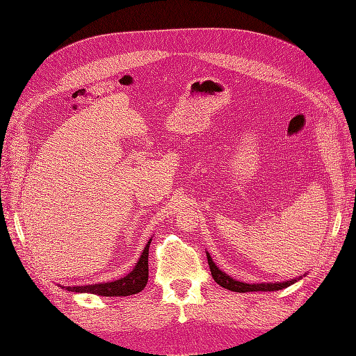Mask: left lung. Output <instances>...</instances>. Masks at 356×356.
<instances>
[{"mask_svg": "<svg viewBox=\"0 0 356 356\" xmlns=\"http://www.w3.org/2000/svg\"><path fill=\"white\" fill-rule=\"evenodd\" d=\"M208 264H209L213 281L217 282L220 286H222L225 289H230V291H236V293H250V291H277V289H284L289 285H293L294 282H297V279H293V281H286V282H281V284H277V282L276 284H245V282L234 281L233 277L221 272L220 268L213 264L209 254H208Z\"/></svg>", "mask_w": 356, "mask_h": 356, "instance_id": "1", "label": "left lung"}]
</instances>
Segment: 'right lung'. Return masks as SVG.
Listing matches in <instances>:
<instances>
[{"instance_id": "right-lung-1", "label": "right lung", "mask_w": 356, "mask_h": 356, "mask_svg": "<svg viewBox=\"0 0 356 356\" xmlns=\"http://www.w3.org/2000/svg\"><path fill=\"white\" fill-rule=\"evenodd\" d=\"M152 243V239L145 245L144 251L139 257V260L134 270L127 276L117 279L114 282H102L95 285H84V286H67L68 291L72 293H90L102 297H124L138 294L143 291L148 282V248ZM65 288V286H62Z\"/></svg>"}]
</instances>
